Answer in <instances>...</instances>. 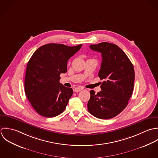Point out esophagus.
Segmentation results:
<instances>
[{"label":"esophagus","instance_id":"34e87169","mask_svg":"<svg viewBox=\"0 0 158 158\" xmlns=\"http://www.w3.org/2000/svg\"><path fill=\"white\" fill-rule=\"evenodd\" d=\"M82 90V88H81V87H76L74 89V92H79Z\"/></svg>","mask_w":158,"mask_h":158}]
</instances>
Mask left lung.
<instances>
[{
	"label": "left lung",
	"mask_w": 158,
	"mask_h": 158,
	"mask_svg": "<svg viewBox=\"0 0 158 158\" xmlns=\"http://www.w3.org/2000/svg\"><path fill=\"white\" fill-rule=\"evenodd\" d=\"M90 48L101 53L102 60L98 73L101 91L90 92L89 112L100 119L112 118L127 106L134 88L133 64L126 54L116 44L107 42L91 44Z\"/></svg>",
	"instance_id": "left-lung-1"
}]
</instances>
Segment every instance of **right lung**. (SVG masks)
Returning <instances> with one entry per match:
<instances>
[{
	"mask_svg": "<svg viewBox=\"0 0 158 158\" xmlns=\"http://www.w3.org/2000/svg\"><path fill=\"white\" fill-rule=\"evenodd\" d=\"M81 46L47 44L40 47L28 62L25 93L33 109L41 116L54 117L65 109L73 90L59 82L60 75L67 71L68 60Z\"/></svg>",
	"mask_w": 158,
	"mask_h": 158,
	"instance_id": "obj_1",
	"label": "right lung"
}]
</instances>
